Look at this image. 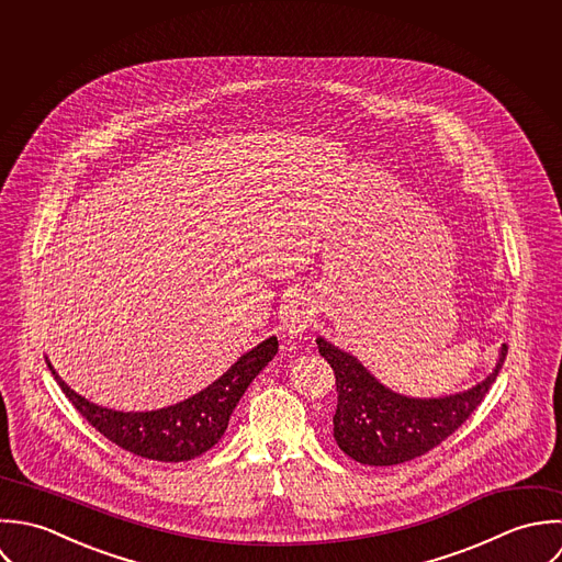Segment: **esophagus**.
I'll return each mask as SVG.
<instances>
[{
  "mask_svg": "<svg viewBox=\"0 0 562 562\" xmlns=\"http://www.w3.org/2000/svg\"><path fill=\"white\" fill-rule=\"evenodd\" d=\"M313 302L306 297V295H291V300L284 304V308L280 311V322H282V328L289 337H297L302 335L311 322H313Z\"/></svg>",
  "mask_w": 562,
  "mask_h": 562,
  "instance_id": "34e87169",
  "label": "esophagus"
}]
</instances>
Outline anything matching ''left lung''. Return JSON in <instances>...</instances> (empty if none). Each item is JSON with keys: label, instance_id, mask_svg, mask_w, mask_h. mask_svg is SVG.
<instances>
[{"label": "left lung", "instance_id": "left-lung-1", "mask_svg": "<svg viewBox=\"0 0 562 562\" xmlns=\"http://www.w3.org/2000/svg\"><path fill=\"white\" fill-rule=\"evenodd\" d=\"M317 347L337 375L335 441L349 458L369 467L400 464L446 441L480 406L508 353L502 345L493 371L471 389L441 397H411L384 386L335 342L317 337Z\"/></svg>", "mask_w": 562, "mask_h": 562}]
</instances>
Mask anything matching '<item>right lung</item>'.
I'll use <instances>...</instances> for the list:
<instances>
[{
  "label": "right lung",
  "mask_w": 562,
  "mask_h": 562,
  "mask_svg": "<svg viewBox=\"0 0 562 562\" xmlns=\"http://www.w3.org/2000/svg\"><path fill=\"white\" fill-rule=\"evenodd\" d=\"M276 353L278 338H265L200 393L173 406L138 413H123L89 402L58 375L49 360L47 367L80 415L114 446L149 460L184 462L209 451L224 437L238 400Z\"/></svg>",
  "instance_id": "1"
}]
</instances>
